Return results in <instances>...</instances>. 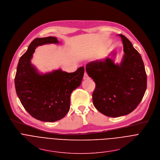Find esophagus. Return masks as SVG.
Returning <instances> with one entry per match:
<instances>
[{
	"label": "esophagus",
	"instance_id": "1",
	"mask_svg": "<svg viewBox=\"0 0 160 160\" xmlns=\"http://www.w3.org/2000/svg\"><path fill=\"white\" fill-rule=\"evenodd\" d=\"M89 78V77L88 75V74L87 73V72H85L84 73V75H83V79L84 80H87V79H88Z\"/></svg>",
	"mask_w": 160,
	"mask_h": 160
}]
</instances>
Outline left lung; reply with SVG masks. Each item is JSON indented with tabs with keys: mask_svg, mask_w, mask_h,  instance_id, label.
I'll use <instances>...</instances> for the list:
<instances>
[{
	"mask_svg": "<svg viewBox=\"0 0 160 160\" xmlns=\"http://www.w3.org/2000/svg\"><path fill=\"white\" fill-rule=\"evenodd\" d=\"M122 62L112 60H97L88 63L86 71L95 83L92 94L95 108L105 116L117 118L129 114L139 104L147 87V76L138 51L124 35Z\"/></svg>",
	"mask_w": 160,
	"mask_h": 160,
	"instance_id": "8db88e82",
	"label": "left lung"
}]
</instances>
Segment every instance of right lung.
Returning a JSON list of instances; mask_svg holds the SVG:
<instances>
[{
    "label": "right lung",
    "instance_id": "add662e5",
    "mask_svg": "<svg viewBox=\"0 0 160 160\" xmlns=\"http://www.w3.org/2000/svg\"><path fill=\"white\" fill-rule=\"evenodd\" d=\"M59 43L56 37L38 38L29 44L20 58L14 79L17 95L26 111L34 118L44 122H55L68 113L72 92L82 82L85 68L81 67L73 73L61 69L39 74L31 63L38 46Z\"/></svg>",
    "mask_w": 160,
    "mask_h": 160
}]
</instances>
